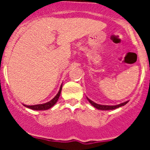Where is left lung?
Instances as JSON below:
<instances>
[{"label": "left lung", "mask_w": 150, "mask_h": 150, "mask_svg": "<svg viewBox=\"0 0 150 150\" xmlns=\"http://www.w3.org/2000/svg\"><path fill=\"white\" fill-rule=\"evenodd\" d=\"M87 99H88V100L89 101V103L91 104V105L93 106V107H95V108H97V109L100 110H115V109H116V108H119V107H122V106L125 105V104H126L128 102V101H125V102H124V103H121V104H118V105H112V106L100 105V104L95 103V102L92 101L91 100L88 99V98H87Z\"/></svg>", "instance_id": "left-lung-1"}]
</instances>
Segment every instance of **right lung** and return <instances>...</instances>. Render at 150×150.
<instances>
[{
    "instance_id": "add662e5",
    "label": "right lung",
    "mask_w": 150,
    "mask_h": 150,
    "mask_svg": "<svg viewBox=\"0 0 150 150\" xmlns=\"http://www.w3.org/2000/svg\"><path fill=\"white\" fill-rule=\"evenodd\" d=\"M62 85L61 86L60 89H59V92L51 100H50L49 102H46L45 104H37V105H31V106H28L25 105V104H24V106L28 108H30L31 110H48L50 108H51L52 107H53L55 104H56V102L58 101L59 98V96L61 95V91H62Z\"/></svg>"
}]
</instances>
